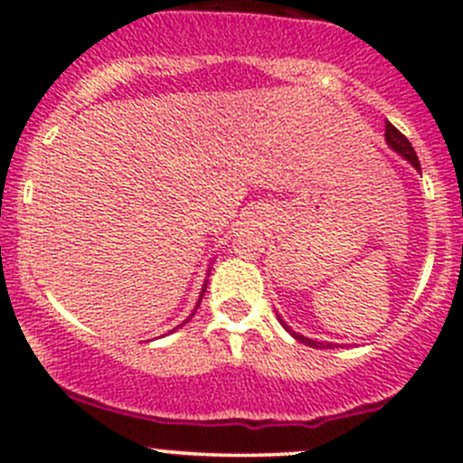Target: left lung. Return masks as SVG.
<instances>
[{
    "label": "left lung",
    "mask_w": 463,
    "mask_h": 463,
    "mask_svg": "<svg viewBox=\"0 0 463 463\" xmlns=\"http://www.w3.org/2000/svg\"><path fill=\"white\" fill-rule=\"evenodd\" d=\"M385 141H387V145H390L392 149H394L396 154H401V156H403L405 161H410L414 167H417L419 172H421V165H419V158H417V152H414V147H412V145H410L408 138H405L403 134H401L399 129H396L392 123H385ZM279 322H282L284 329H287L288 334L293 335V338L300 340V343H305V345H309V347H316V349H334L335 347L334 343H318V340H311V338H307V335L296 334V331H293L291 326H288L282 318H279Z\"/></svg>",
    "instance_id": "8db88e82"
}]
</instances>
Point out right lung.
Listing matches in <instances>:
<instances>
[{
  "instance_id": "obj_1",
  "label": "right lung",
  "mask_w": 463,
  "mask_h": 463,
  "mask_svg": "<svg viewBox=\"0 0 463 463\" xmlns=\"http://www.w3.org/2000/svg\"><path fill=\"white\" fill-rule=\"evenodd\" d=\"M203 293H205V284H203V288H202V296H199V302H202ZM199 302H197V307H199ZM193 316H194V314H193ZM188 320H190V318H188ZM188 320H185V322H188ZM185 322H181V325H179V326H184V325H185ZM179 326H176V329H179Z\"/></svg>"
}]
</instances>
